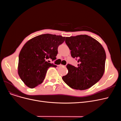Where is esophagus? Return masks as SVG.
I'll use <instances>...</instances> for the list:
<instances>
[{
  "label": "esophagus",
  "mask_w": 121,
  "mask_h": 121,
  "mask_svg": "<svg viewBox=\"0 0 121 121\" xmlns=\"http://www.w3.org/2000/svg\"><path fill=\"white\" fill-rule=\"evenodd\" d=\"M58 66L61 67H63V66H64V65H61V64H60V65H58Z\"/></svg>",
  "instance_id": "34e87169"
}]
</instances>
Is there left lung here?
I'll return each mask as SVG.
<instances>
[{"mask_svg":"<svg viewBox=\"0 0 121 121\" xmlns=\"http://www.w3.org/2000/svg\"><path fill=\"white\" fill-rule=\"evenodd\" d=\"M65 42L71 50V56L78 59L79 64L77 67L68 64V73L62 79L74 89H87L104 75L106 60L104 49L98 41L87 35L66 37Z\"/></svg>","mask_w":121,"mask_h":121,"instance_id":"8db88e82","label":"left lung"}]
</instances>
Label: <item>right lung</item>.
<instances>
[{
  "label": "right lung",
  "mask_w": 121,
  "mask_h": 121,
  "mask_svg": "<svg viewBox=\"0 0 121 121\" xmlns=\"http://www.w3.org/2000/svg\"><path fill=\"white\" fill-rule=\"evenodd\" d=\"M65 37L50 34L37 36L25 43L18 56V74L24 83L33 88L43 82L50 67L57 66L47 61L56 59L58 47Z\"/></svg>",
  "instance_id": "1"
}]
</instances>
